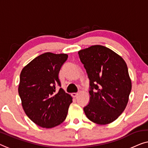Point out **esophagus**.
<instances>
[{
    "label": "esophagus",
    "instance_id": "1",
    "mask_svg": "<svg viewBox=\"0 0 148 148\" xmlns=\"http://www.w3.org/2000/svg\"><path fill=\"white\" fill-rule=\"evenodd\" d=\"M77 95H78V93H71V95L73 97H76L77 96Z\"/></svg>",
    "mask_w": 148,
    "mask_h": 148
}]
</instances>
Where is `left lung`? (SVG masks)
I'll list each match as a JSON object with an SVG mask.
<instances>
[{"label": "left lung", "mask_w": 148, "mask_h": 148, "mask_svg": "<svg viewBox=\"0 0 148 148\" xmlns=\"http://www.w3.org/2000/svg\"><path fill=\"white\" fill-rule=\"evenodd\" d=\"M89 79L87 118L106 125L118 118L127 106L132 81L125 61L106 47L93 45L78 52Z\"/></svg>", "instance_id": "8db88e82"}]
</instances>
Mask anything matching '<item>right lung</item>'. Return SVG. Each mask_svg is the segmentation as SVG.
<instances>
[{
    "label": "right lung",
    "instance_id": "right-lung-1",
    "mask_svg": "<svg viewBox=\"0 0 148 148\" xmlns=\"http://www.w3.org/2000/svg\"><path fill=\"white\" fill-rule=\"evenodd\" d=\"M67 54L45 53L30 62L20 75L18 94L29 118L42 127L52 128L65 121L72 97L61 87L59 73Z\"/></svg>",
    "mask_w": 148,
    "mask_h": 148
}]
</instances>
